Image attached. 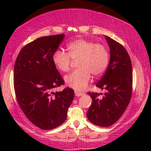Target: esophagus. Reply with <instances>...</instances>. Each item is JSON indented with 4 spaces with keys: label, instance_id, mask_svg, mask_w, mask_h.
Returning <instances> with one entry per match:
<instances>
[{
    "label": "esophagus",
    "instance_id": "34e87169",
    "mask_svg": "<svg viewBox=\"0 0 151 151\" xmlns=\"http://www.w3.org/2000/svg\"><path fill=\"white\" fill-rule=\"evenodd\" d=\"M84 93H80V92H78V91H75V96L76 97H80L81 96H83Z\"/></svg>",
    "mask_w": 151,
    "mask_h": 151
}]
</instances>
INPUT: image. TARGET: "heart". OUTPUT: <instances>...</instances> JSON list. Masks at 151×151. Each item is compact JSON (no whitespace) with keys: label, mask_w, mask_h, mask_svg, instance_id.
Returning <instances> with one entry per match:
<instances>
[{"label":"heart","mask_w":151,"mask_h":151,"mask_svg":"<svg viewBox=\"0 0 151 151\" xmlns=\"http://www.w3.org/2000/svg\"><path fill=\"white\" fill-rule=\"evenodd\" d=\"M67 47L68 53L60 49L54 51L53 63L60 71L67 72L72 60L78 61V69L66 76L65 82L69 87L82 91L89 82L91 75L98 77L106 70L109 57L108 49L104 45L85 39L74 40L69 43Z\"/></svg>","instance_id":"heart-1"}]
</instances>
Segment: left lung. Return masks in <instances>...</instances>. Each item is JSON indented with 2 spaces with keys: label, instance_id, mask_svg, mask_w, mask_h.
I'll use <instances>...</instances> for the list:
<instances>
[{
  "label": "left lung",
  "instance_id": "1",
  "mask_svg": "<svg viewBox=\"0 0 151 151\" xmlns=\"http://www.w3.org/2000/svg\"><path fill=\"white\" fill-rule=\"evenodd\" d=\"M105 38L110 49V61L104 75L96 84L104 93L102 98H99L100 93H88L92 104L86 113L91 122L102 127L113 125L120 118L131 100L133 85L129 53L119 42L109 36Z\"/></svg>",
  "mask_w": 151,
  "mask_h": 151
}]
</instances>
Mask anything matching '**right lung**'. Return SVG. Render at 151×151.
Wrapping results in <instances>:
<instances>
[{
	"label": "right lung",
	"instance_id": "1",
	"mask_svg": "<svg viewBox=\"0 0 151 151\" xmlns=\"http://www.w3.org/2000/svg\"><path fill=\"white\" fill-rule=\"evenodd\" d=\"M64 38L65 34H58L37 38L20 50L14 65L18 104L29 120L43 130L65 122L74 98V91L69 87L53 92L65 82L52 60Z\"/></svg>",
	"mask_w": 151,
	"mask_h": 151
}]
</instances>
